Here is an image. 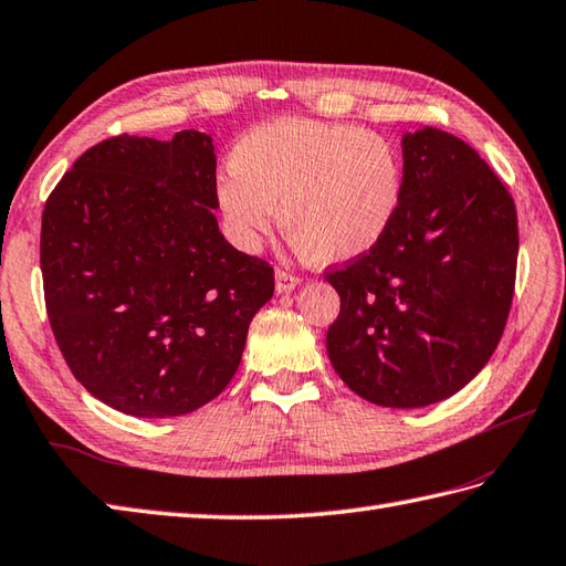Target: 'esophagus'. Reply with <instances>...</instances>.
<instances>
[{"label":"esophagus","mask_w":566,"mask_h":566,"mask_svg":"<svg viewBox=\"0 0 566 566\" xmlns=\"http://www.w3.org/2000/svg\"><path fill=\"white\" fill-rule=\"evenodd\" d=\"M298 282H302V280H298V276L292 274V272L276 270V274H274V290H276V294H286V292L296 290Z\"/></svg>","instance_id":"34e87169"}]
</instances>
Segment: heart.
Returning a JSON list of instances; mask_svg holds the SVG:
<instances>
[{
	"instance_id": "b5f03b06",
	"label": "heart",
	"mask_w": 566,
	"mask_h": 566,
	"mask_svg": "<svg viewBox=\"0 0 566 566\" xmlns=\"http://www.w3.org/2000/svg\"><path fill=\"white\" fill-rule=\"evenodd\" d=\"M216 198L230 235L254 248L274 228L318 264L370 254L402 208L405 166L378 132L282 117L245 132L230 151Z\"/></svg>"
}]
</instances>
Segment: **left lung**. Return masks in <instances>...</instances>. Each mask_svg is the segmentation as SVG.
Wrapping results in <instances>:
<instances>
[{
    "label": "left lung",
    "instance_id": "1",
    "mask_svg": "<svg viewBox=\"0 0 566 566\" xmlns=\"http://www.w3.org/2000/svg\"><path fill=\"white\" fill-rule=\"evenodd\" d=\"M405 196L370 254L326 272L340 296L326 350L363 400H447L491 360L517 268L513 196L479 151L434 127L402 137Z\"/></svg>",
    "mask_w": 566,
    "mask_h": 566
}]
</instances>
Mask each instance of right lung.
Wrapping results in <instances>:
<instances>
[{"label": "right lung", "instance_id": "add662e5", "mask_svg": "<svg viewBox=\"0 0 566 566\" xmlns=\"http://www.w3.org/2000/svg\"><path fill=\"white\" fill-rule=\"evenodd\" d=\"M210 135L109 137L49 196L41 274L75 380L132 417L188 415L226 390L274 270L218 228Z\"/></svg>", "mask_w": 566, "mask_h": 566}]
</instances>
